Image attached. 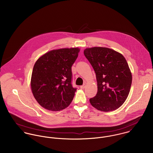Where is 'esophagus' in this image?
<instances>
[{"label": "esophagus", "mask_w": 153, "mask_h": 153, "mask_svg": "<svg viewBox=\"0 0 153 153\" xmlns=\"http://www.w3.org/2000/svg\"><path fill=\"white\" fill-rule=\"evenodd\" d=\"M80 88H81V89H84L85 88V84H84L83 85H81V86L80 87Z\"/></svg>", "instance_id": "1"}]
</instances>
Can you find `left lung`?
Returning <instances> with one entry per match:
<instances>
[{
	"instance_id": "1",
	"label": "left lung",
	"mask_w": 153,
	"mask_h": 153,
	"mask_svg": "<svg viewBox=\"0 0 153 153\" xmlns=\"http://www.w3.org/2000/svg\"><path fill=\"white\" fill-rule=\"evenodd\" d=\"M84 53L94 69L97 81V95L89 100L92 107L109 112L120 107L127 98L132 74L124 56L105 47L86 48Z\"/></svg>"
}]
</instances>
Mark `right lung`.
<instances>
[{
    "label": "right lung",
    "mask_w": 153,
    "mask_h": 153,
    "mask_svg": "<svg viewBox=\"0 0 153 153\" xmlns=\"http://www.w3.org/2000/svg\"><path fill=\"white\" fill-rule=\"evenodd\" d=\"M79 51V48L53 49L36 61L30 87L35 100L45 109L58 111L71 103L76 91L71 84V67Z\"/></svg>",
    "instance_id": "add662e5"
}]
</instances>
